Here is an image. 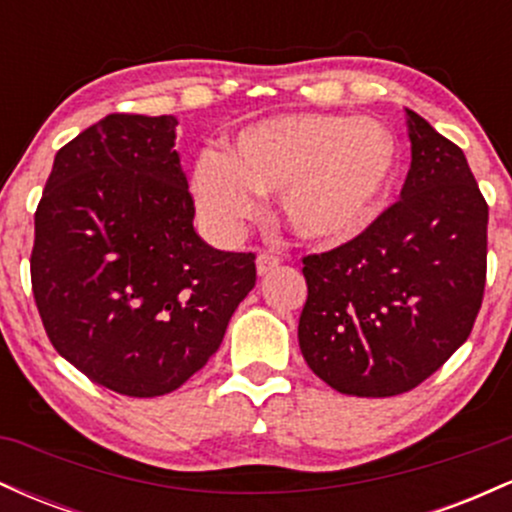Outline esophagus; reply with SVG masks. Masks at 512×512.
<instances>
[{
	"mask_svg": "<svg viewBox=\"0 0 512 512\" xmlns=\"http://www.w3.org/2000/svg\"><path fill=\"white\" fill-rule=\"evenodd\" d=\"M255 262H257V274H260V276L274 272V269L279 267V257L269 255V252H260Z\"/></svg>",
	"mask_w": 512,
	"mask_h": 512,
	"instance_id": "obj_1",
	"label": "esophagus"
}]
</instances>
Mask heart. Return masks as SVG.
I'll return each mask as SVG.
<instances>
[{"label": "heart", "mask_w": 512, "mask_h": 512, "mask_svg": "<svg viewBox=\"0 0 512 512\" xmlns=\"http://www.w3.org/2000/svg\"><path fill=\"white\" fill-rule=\"evenodd\" d=\"M399 168L397 139L375 120L291 113L252 122L226 154H204L192 195L216 231L233 233L257 214V196L279 192L296 238L342 245L378 219Z\"/></svg>", "instance_id": "heart-1"}]
</instances>
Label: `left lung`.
<instances>
[{"label": "left lung", "mask_w": 512, "mask_h": 512, "mask_svg": "<svg viewBox=\"0 0 512 512\" xmlns=\"http://www.w3.org/2000/svg\"><path fill=\"white\" fill-rule=\"evenodd\" d=\"M399 202L361 236L303 257L298 344L342 395L414 390L467 342L486 286L489 204L462 149L407 110Z\"/></svg>", "instance_id": "1"}]
</instances>
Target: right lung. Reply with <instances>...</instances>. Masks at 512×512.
I'll return each mask as SVG.
<instances>
[{"label":"right lung","mask_w":512,"mask_h":512,"mask_svg":"<svg viewBox=\"0 0 512 512\" xmlns=\"http://www.w3.org/2000/svg\"><path fill=\"white\" fill-rule=\"evenodd\" d=\"M173 115L115 113L57 151L31 284L57 354L93 383L158 397L190 380L255 286L252 252L197 236Z\"/></svg>","instance_id":"right-lung-1"}]
</instances>
